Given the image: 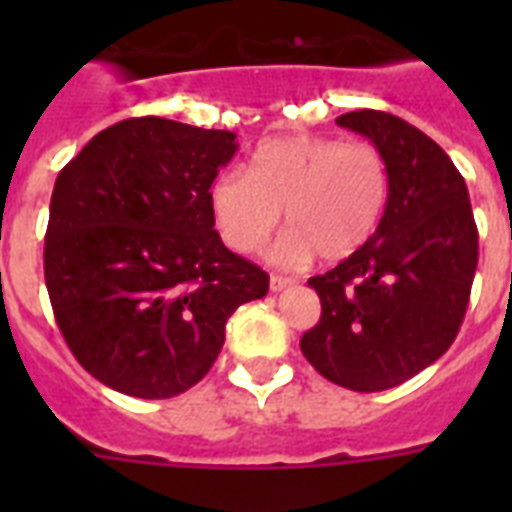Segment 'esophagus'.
Masks as SVG:
<instances>
[{
	"label": "esophagus",
	"mask_w": 512,
	"mask_h": 512,
	"mask_svg": "<svg viewBox=\"0 0 512 512\" xmlns=\"http://www.w3.org/2000/svg\"><path fill=\"white\" fill-rule=\"evenodd\" d=\"M295 284V279H289V276H281V273H271V292H281V289H287Z\"/></svg>",
	"instance_id": "34e87169"
}]
</instances>
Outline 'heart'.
I'll use <instances>...</instances> for the list:
<instances>
[{
	"instance_id": "obj_1",
	"label": "heart",
	"mask_w": 512,
	"mask_h": 512,
	"mask_svg": "<svg viewBox=\"0 0 512 512\" xmlns=\"http://www.w3.org/2000/svg\"><path fill=\"white\" fill-rule=\"evenodd\" d=\"M388 193V162L377 146L292 135L260 143L249 159V175H215L209 209L223 241L236 252L263 247L284 209L289 231L273 247L279 263H305L316 252L324 260H342L372 239Z\"/></svg>"
}]
</instances>
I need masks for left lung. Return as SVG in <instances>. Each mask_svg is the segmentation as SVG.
Listing matches in <instances>:
<instances>
[{"instance_id":"left-lung-1","label":"left lung","mask_w":512,"mask_h":512,"mask_svg":"<svg viewBox=\"0 0 512 512\" xmlns=\"http://www.w3.org/2000/svg\"><path fill=\"white\" fill-rule=\"evenodd\" d=\"M388 162V207L364 247L324 276L321 319L300 340L329 382L358 393L396 388L454 342L478 265V228L465 177L436 140L385 111H350Z\"/></svg>"}]
</instances>
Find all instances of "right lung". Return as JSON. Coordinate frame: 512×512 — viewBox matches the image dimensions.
Returning a JSON list of instances; mask_svg holds the SVG:
<instances>
[{"instance_id":"1","label":"right lung","mask_w":512,"mask_h":512,"mask_svg":"<svg viewBox=\"0 0 512 512\" xmlns=\"http://www.w3.org/2000/svg\"><path fill=\"white\" fill-rule=\"evenodd\" d=\"M236 135L162 116L98 132L60 170L44 281L76 361L108 388L172 398L212 369L225 321L268 273L215 231L209 183Z\"/></svg>"}]
</instances>
